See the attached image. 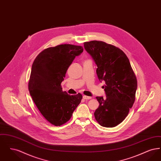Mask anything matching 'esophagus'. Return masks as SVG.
Instances as JSON below:
<instances>
[{
  "mask_svg": "<svg viewBox=\"0 0 161 161\" xmlns=\"http://www.w3.org/2000/svg\"><path fill=\"white\" fill-rule=\"evenodd\" d=\"M83 99H84V100H90V99L92 98L91 97H89V96H86V95H84L83 97Z\"/></svg>",
  "mask_w": 161,
  "mask_h": 161,
  "instance_id": "obj_1",
  "label": "esophagus"
}]
</instances>
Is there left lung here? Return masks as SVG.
<instances>
[{
    "label": "left lung",
    "instance_id": "obj_1",
    "mask_svg": "<svg viewBox=\"0 0 161 161\" xmlns=\"http://www.w3.org/2000/svg\"><path fill=\"white\" fill-rule=\"evenodd\" d=\"M84 49L97 66L100 81L106 83V98L97 97L100 103L94 115L103 127H114L122 123L135 100L137 80L127 55L121 49L102 41L84 42Z\"/></svg>",
    "mask_w": 161,
    "mask_h": 161
}]
</instances>
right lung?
<instances>
[{
    "label": "right lung",
    "mask_w": 161,
    "mask_h": 161,
    "mask_svg": "<svg viewBox=\"0 0 161 161\" xmlns=\"http://www.w3.org/2000/svg\"><path fill=\"white\" fill-rule=\"evenodd\" d=\"M83 51L81 46L60 45L44 49L32 63L28 83L30 95L46 120L55 126L67 123L80 103V93L70 95L61 82L74 58Z\"/></svg>",
    "instance_id": "add662e5"
}]
</instances>
